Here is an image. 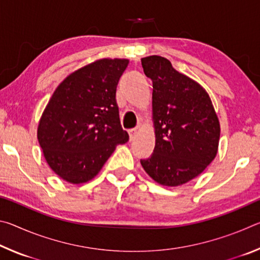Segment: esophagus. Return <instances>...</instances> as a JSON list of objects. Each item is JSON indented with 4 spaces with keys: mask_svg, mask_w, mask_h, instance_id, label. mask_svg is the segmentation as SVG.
<instances>
[{
    "mask_svg": "<svg viewBox=\"0 0 260 260\" xmlns=\"http://www.w3.org/2000/svg\"><path fill=\"white\" fill-rule=\"evenodd\" d=\"M128 134H129V141H133L136 138V134H138V129L132 128L128 131Z\"/></svg>",
    "mask_w": 260,
    "mask_h": 260,
    "instance_id": "esophagus-1",
    "label": "esophagus"
}]
</instances>
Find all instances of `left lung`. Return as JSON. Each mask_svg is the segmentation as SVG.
I'll use <instances>...</instances> for the list:
<instances>
[{
  "mask_svg": "<svg viewBox=\"0 0 260 260\" xmlns=\"http://www.w3.org/2000/svg\"><path fill=\"white\" fill-rule=\"evenodd\" d=\"M141 63L152 81L156 135L153 152L141 165L156 182L177 187L200 175L217 156L219 119L204 88L169 59L153 55Z\"/></svg>",
  "mask_w": 260,
  "mask_h": 260,
  "instance_id": "obj_1",
  "label": "left lung"
}]
</instances>
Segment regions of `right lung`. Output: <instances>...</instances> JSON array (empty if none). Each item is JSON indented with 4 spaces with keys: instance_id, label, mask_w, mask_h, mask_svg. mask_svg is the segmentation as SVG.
Instances as JSON below:
<instances>
[{
    "instance_id": "obj_1",
    "label": "right lung",
    "mask_w": 260,
    "mask_h": 260,
    "mask_svg": "<svg viewBox=\"0 0 260 260\" xmlns=\"http://www.w3.org/2000/svg\"><path fill=\"white\" fill-rule=\"evenodd\" d=\"M128 59L103 58L70 74L52 94L38 126L48 165L70 183L89 181L118 144L128 141L116 101Z\"/></svg>"
}]
</instances>
